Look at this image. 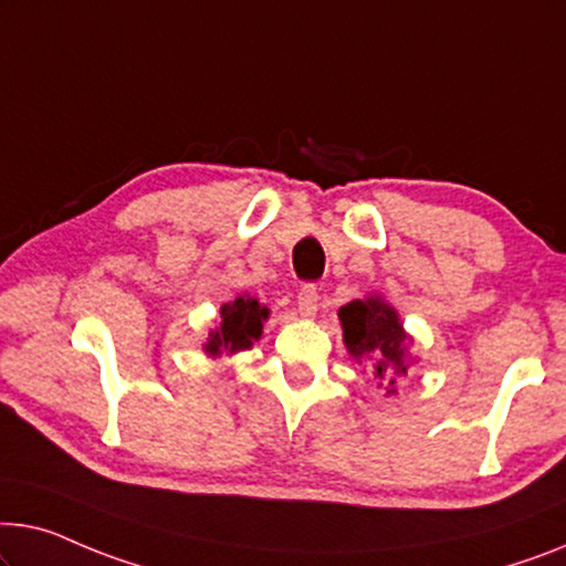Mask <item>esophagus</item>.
<instances>
[{
    "instance_id": "esophagus-1",
    "label": "esophagus",
    "mask_w": 566,
    "mask_h": 566,
    "mask_svg": "<svg viewBox=\"0 0 566 566\" xmlns=\"http://www.w3.org/2000/svg\"><path fill=\"white\" fill-rule=\"evenodd\" d=\"M317 302H319V290L315 284H302L297 292V307L300 315L312 317L317 312Z\"/></svg>"
}]
</instances>
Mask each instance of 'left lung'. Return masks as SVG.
Returning a JSON list of instances; mask_svg holds the SVG:
<instances>
[{"mask_svg":"<svg viewBox=\"0 0 566 566\" xmlns=\"http://www.w3.org/2000/svg\"><path fill=\"white\" fill-rule=\"evenodd\" d=\"M343 323V340L356 360H364L386 394H396V378L407 374V333L396 310L378 297L353 300L337 312Z\"/></svg>","mask_w":566,"mask_h":566,"instance_id":"1","label":"left lung"}]
</instances>
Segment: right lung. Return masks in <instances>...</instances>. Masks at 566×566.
I'll list each match as a JSON object with an SVG mask.
<instances>
[{
	"label": "right lung",
	"instance_id": "add662e5",
	"mask_svg": "<svg viewBox=\"0 0 566 566\" xmlns=\"http://www.w3.org/2000/svg\"><path fill=\"white\" fill-rule=\"evenodd\" d=\"M269 317V310L261 307L256 300L251 297H235L229 305L221 307V325L218 331L210 333V340L206 345L208 353H221V350H243L251 343L259 340L261 323Z\"/></svg>",
	"mask_w": 566,
	"mask_h": 566
}]
</instances>
